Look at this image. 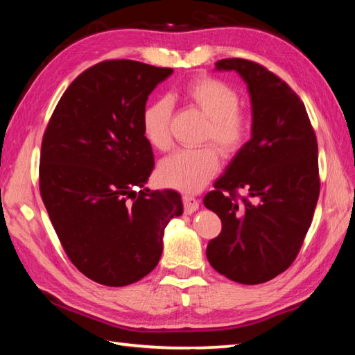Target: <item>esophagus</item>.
<instances>
[{"label":"esophagus","mask_w":355,"mask_h":355,"mask_svg":"<svg viewBox=\"0 0 355 355\" xmlns=\"http://www.w3.org/2000/svg\"><path fill=\"white\" fill-rule=\"evenodd\" d=\"M183 206H184V214L191 215L195 212V210H198L200 201L195 197H192V195H183Z\"/></svg>","instance_id":"esophagus-1"}]
</instances>
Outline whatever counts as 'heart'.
I'll use <instances>...</instances> for the list:
<instances>
[{
  "mask_svg": "<svg viewBox=\"0 0 355 355\" xmlns=\"http://www.w3.org/2000/svg\"><path fill=\"white\" fill-rule=\"evenodd\" d=\"M180 99L198 108L209 122L205 141H214L224 155H235L250 139L252 120L238 107L239 96L227 82L214 76H193L180 87ZM172 108L166 99L150 101L141 112V131L148 143L158 150L171 148ZM220 155L214 146L182 149L164 158L158 178L166 186L183 192L202 189L218 171Z\"/></svg>",
  "mask_w": 355,
  "mask_h": 355,
  "instance_id": "b5f03b06",
  "label": "heart"
}]
</instances>
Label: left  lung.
Segmentation results:
<instances>
[{
	"instance_id": "1",
	"label": "left lung",
	"mask_w": 355,
	"mask_h": 355,
	"mask_svg": "<svg viewBox=\"0 0 355 355\" xmlns=\"http://www.w3.org/2000/svg\"><path fill=\"white\" fill-rule=\"evenodd\" d=\"M215 65L244 79L253 123L252 139L202 200L223 224L206 254L218 273L256 285L288 268L304 244L320 192L318 139L304 102L275 73L241 58Z\"/></svg>"
}]
</instances>
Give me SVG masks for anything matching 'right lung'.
<instances>
[{
    "mask_svg": "<svg viewBox=\"0 0 355 355\" xmlns=\"http://www.w3.org/2000/svg\"><path fill=\"white\" fill-rule=\"evenodd\" d=\"M172 71L130 59L89 67L65 89L44 132V206L69 259L97 284L123 286L150 273L164 227L183 214L178 192L141 189L154 169L141 112Z\"/></svg>",
    "mask_w": 355,
    "mask_h": 355,
    "instance_id": "add662e5",
    "label": "right lung"
}]
</instances>
